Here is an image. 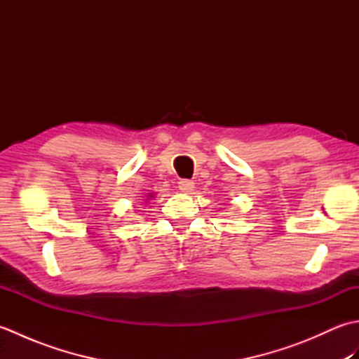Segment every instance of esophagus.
I'll list each match as a JSON object with an SVG mask.
<instances>
[{
	"instance_id": "1",
	"label": "esophagus",
	"mask_w": 359,
	"mask_h": 359,
	"mask_svg": "<svg viewBox=\"0 0 359 359\" xmlns=\"http://www.w3.org/2000/svg\"><path fill=\"white\" fill-rule=\"evenodd\" d=\"M193 188H194V182L193 180H187V179H184V180H180L179 182V189L182 193H187V194H189L193 191Z\"/></svg>"
}]
</instances>
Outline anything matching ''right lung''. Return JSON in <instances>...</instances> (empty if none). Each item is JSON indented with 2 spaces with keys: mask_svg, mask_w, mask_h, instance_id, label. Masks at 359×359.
<instances>
[{
  "mask_svg": "<svg viewBox=\"0 0 359 359\" xmlns=\"http://www.w3.org/2000/svg\"><path fill=\"white\" fill-rule=\"evenodd\" d=\"M152 196H154V194H152V193H148V199H147V201H149V199H151V197H152Z\"/></svg>",
  "mask_w": 359,
  "mask_h": 359,
  "instance_id": "obj_1",
  "label": "right lung"
}]
</instances>
